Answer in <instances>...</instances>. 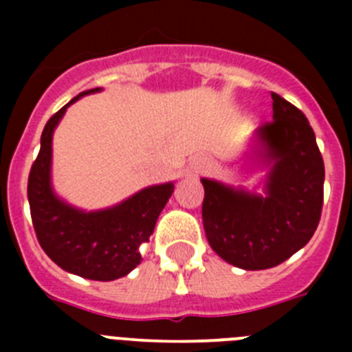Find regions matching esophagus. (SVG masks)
I'll return each instance as SVG.
<instances>
[{
  "instance_id": "esophagus-1",
  "label": "esophagus",
  "mask_w": 352,
  "mask_h": 352,
  "mask_svg": "<svg viewBox=\"0 0 352 352\" xmlns=\"http://www.w3.org/2000/svg\"><path fill=\"white\" fill-rule=\"evenodd\" d=\"M210 169V158L204 157V155H199V157H194L188 166V174L190 176H201L206 170Z\"/></svg>"
}]
</instances>
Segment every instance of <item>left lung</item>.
<instances>
[{
  "label": "left lung",
  "mask_w": 352,
  "mask_h": 352,
  "mask_svg": "<svg viewBox=\"0 0 352 352\" xmlns=\"http://www.w3.org/2000/svg\"><path fill=\"white\" fill-rule=\"evenodd\" d=\"M273 121L257 130L270 166L264 195L203 178L206 238L226 263L268 270L287 261L316 232L324 197V162L300 109L272 93Z\"/></svg>",
  "instance_id": "left-lung-1"
}]
</instances>
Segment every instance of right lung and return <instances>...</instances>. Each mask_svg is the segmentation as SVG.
Returning <instances> with one entry per match:
<instances>
[{
	"mask_svg": "<svg viewBox=\"0 0 352 352\" xmlns=\"http://www.w3.org/2000/svg\"><path fill=\"white\" fill-rule=\"evenodd\" d=\"M95 91L100 88L79 93L45 123L38 157L28 178V201L43 252L65 272L109 282L129 275L141 263V245L148 243L153 234L158 214L174 192V185L148 186L121 204L89 213L56 197L51 186L52 133L68 105Z\"/></svg>",
	"mask_w": 352,
	"mask_h": 352,
	"instance_id": "obj_1",
	"label": "right lung"
}]
</instances>
